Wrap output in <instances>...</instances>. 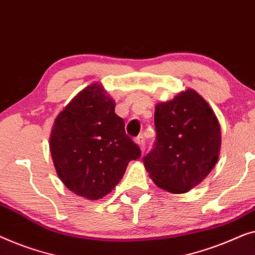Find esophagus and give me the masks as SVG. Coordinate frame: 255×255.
I'll return each mask as SVG.
<instances>
[{
  "label": "esophagus",
  "mask_w": 255,
  "mask_h": 255,
  "mask_svg": "<svg viewBox=\"0 0 255 255\" xmlns=\"http://www.w3.org/2000/svg\"><path fill=\"white\" fill-rule=\"evenodd\" d=\"M135 141L139 145V148H141L142 151H144V150H145V139H144V137H143V135L138 136V137H136Z\"/></svg>",
  "instance_id": "esophagus-1"
}]
</instances>
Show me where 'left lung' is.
Instances as JSON below:
<instances>
[{"mask_svg": "<svg viewBox=\"0 0 255 255\" xmlns=\"http://www.w3.org/2000/svg\"><path fill=\"white\" fill-rule=\"evenodd\" d=\"M156 142L143 158L150 178L164 191L182 194L198 186L217 163L221 127L198 92L187 89L155 107Z\"/></svg>", "mask_w": 255, "mask_h": 255, "instance_id": "left-lung-1", "label": "left lung"}]
</instances>
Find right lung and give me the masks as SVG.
<instances>
[{"label":"right lung","instance_id":"obj_1","mask_svg":"<svg viewBox=\"0 0 255 255\" xmlns=\"http://www.w3.org/2000/svg\"><path fill=\"white\" fill-rule=\"evenodd\" d=\"M116 103L98 83L83 89L55 119L49 138L53 163L75 194L98 200L119 184L141 149L125 131Z\"/></svg>","mask_w":255,"mask_h":255}]
</instances>
